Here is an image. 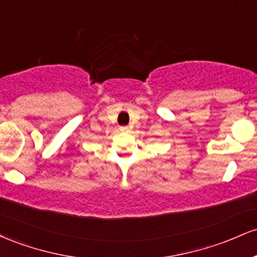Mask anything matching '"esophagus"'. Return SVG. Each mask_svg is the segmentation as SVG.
Instances as JSON below:
<instances>
[{
    "mask_svg": "<svg viewBox=\"0 0 257 257\" xmlns=\"http://www.w3.org/2000/svg\"><path fill=\"white\" fill-rule=\"evenodd\" d=\"M120 131L123 133H129L131 132V128H129V126H120Z\"/></svg>",
    "mask_w": 257,
    "mask_h": 257,
    "instance_id": "1",
    "label": "esophagus"
}]
</instances>
